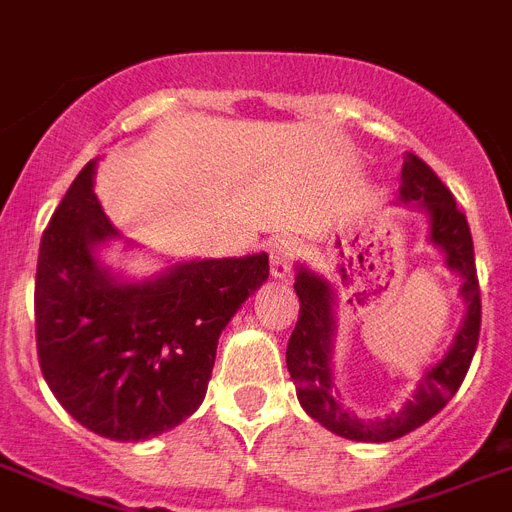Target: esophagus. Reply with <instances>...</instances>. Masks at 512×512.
<instances>
[{
	"mask_svg": "<svg viewBox=\"0 0 512 512\" xmlns=\"http://www.w3.org/2000/svg\"><path fill=\"white\" fill-rule=\"evenodd\" d=\"M268 255H270V273H273V278H286L291 270H294L299 249H296L294 239H286V236H283V239L270 242Z\"/></svg>",
	"mask_w": 512,
	"mask_h": 512,
	"instance_id": "esophagus-1",
	"label": "esophagus"
}]
</instances>
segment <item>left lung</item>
Masks as SVG:
<instances>
[{
  "label": "left lung",
  "instance_id": "left-lung-1",
  "mask_svg": "<svg viewBox=\"0 0 512 512\" xmlns=\"http://www.w3.org/2000/svg\"><path fill=\"white\" fill-rule=\"evenodd\" d=\"M401 203H416L429 213L432 244L445 252L448 268L458 270L463 276V299L468 304L463 328L455 336L453 349L445 354L440 364L429 369L419 380L414 398L398 414L385 419H356L354 414L341 409L336 393V382L330 372V354H333V291L322 278L309 270H299L294 291L299 296V320L286 346V367L291 380L296 382V395L312 419L328 427L330 432L356 442H390L409 435L411 429L422 427L461 388L471 359H474L479 328H482V291L476 278L474 239L471 229L458 205L453 192L440 182V176L429 169L419 156H409L403 163Z\"/></svg>",
  "mask_w": 512,
  "mask_h": 512
}]
</instances>
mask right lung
<instances>
[{
    "label": "right lung",
    "mask_w": 512,
    "mask_h": 512,
    "mask_svg": "<svg viewBox=\"0 0 512 512\" xmlns=\"http://www.w3.org/2000/svg\"><path fill=\"white\" fill-rule=\"evenodd\" d=\"M90 161L41 239L38 364L67 414L101 437L137 442L195 414L221 330L268 278V255L192 260L161 278L119 283L96 244L117 236L93 192Z\"/></svg>",
    "instance_id": "right-lung-1"
}]
</instances>
